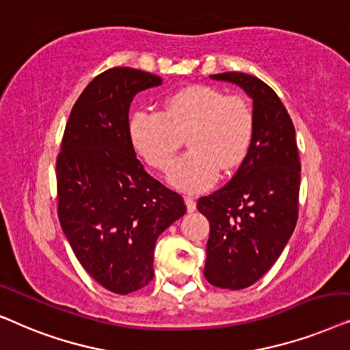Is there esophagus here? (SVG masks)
<instances>
[{
    "label": "esophagus",
    "instance_id": "1",
    "mask_svg": "<svg viewBox=\"0 0 350 350\" xmlns=\"http://www.w3.org/2000/svg\"><path fill=\"white\" fill-rule=\"evenodd\" d=\"M184 200H185V204H187V211L193 213L195 209H197V202H195V198L190 197V195H185Z\"/></svg>",
    "mask_w": 350,
    "mask_h": 350
}]
</instances>
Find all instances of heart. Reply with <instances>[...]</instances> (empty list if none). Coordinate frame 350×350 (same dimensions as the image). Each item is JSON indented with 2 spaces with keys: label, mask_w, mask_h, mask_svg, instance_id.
I'll return each instance as SVG.
<instances>
[{
  "label": "heart",
  "mask_w": 350,
  "mask_h": 350,
  "mask_svg": "<svg viewBox=\"0 0 350 350\" xmlns=\"http://www.w3.org/2000/svg\"><path fill=\"white\" fill-rule=\"evenodd\" d=\"M254 124L253 109L241 96L190 85L167 96L161 111H136L128 131L139 155L160 171L171 166L187 136L190 150L171 167L170 180L179 189L202 190L217 172L229 174L245 161Z\"/></svg>",
  "instance_id": "obj_1"
}]
</instances>
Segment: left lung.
Returning a JSON list of instances; mask_svg holds the SVG:
<instances>
[{"instance_id": "8db88e82", "label": "left lung", "mask_w": 350, "mask_h": 350, "mask_svg": "<svg viewBox=\"0 0 350 350\" xmlns=\"http://www.w3.org/2000/svg\"><path fill=\"white\" fill-rule=\"evenodd\" d=\"M211 78L235 83L253 99L248 157L229 184L197 203L209 221L204 278L217 288L241 290L272 267L295 230L301 161L293 121L272 88L241 72Z\"/></svg>"}]
</instances>
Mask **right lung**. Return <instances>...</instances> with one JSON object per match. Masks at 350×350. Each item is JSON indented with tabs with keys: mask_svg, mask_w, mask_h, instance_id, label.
I'll list each match as a JSON object with an SVG mask.
<instances>
[{
	"mask_svg": "<svg viewBox=\"0 0 350 350\" xmlns=\"http://www.w3.org/2000/svg\"><path fill=\"white\" fill-rule=\"evenodd\" d=\"M160 85L129 67L97 75L75 102L55 161L64 234L86 272L116 295L152 280L158 235L187 211L178 192L144 170L129 139L134 96Z\"/></svg>",
	"mask_w": 350,
	"mask_h": 350,
	"instance_id": "right-lung-1",
	"label": "right lung"
}]
</instances>
